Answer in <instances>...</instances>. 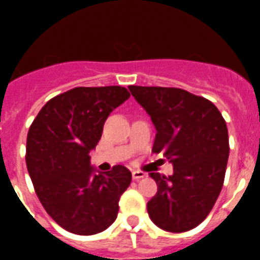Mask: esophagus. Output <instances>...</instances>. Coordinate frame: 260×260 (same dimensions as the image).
<instances>
[{
	"mask_svg": "<svg viewBox=\"0 0 260 260\" xmlns=\"http://www.w3.org/2000/svg\"><path fill=\"white\" fill-rule=\"evenodd\" d=\"M144 177H146V173H143V171H140V170L132 171V178H134V179H136V181H138V179H142V178H144Z\"/></svg>",
	"mask_w": 260,
	"mask_h": 260,
	"instance_id": "1",
	"label": "esophagus"
}]
</instances>
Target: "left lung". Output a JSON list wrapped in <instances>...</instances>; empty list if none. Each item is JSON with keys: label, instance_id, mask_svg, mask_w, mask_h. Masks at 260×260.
Returning a JSON list of instances; mask_svg holds the SVG:
<instances>
[{"label": "left lung", "instance_id": "8db88e82", "mask_svg": "<svg viewBox=\"0 0 260 260\" xmlns=\"http://www.w3.org/2000/svg\"><path fill=\"white\" fill-rule=\"evenodd\" d=\"M156 128L152 152L174 166L170 177L151 173L158 193L147 204L154 224L186 232L201 224L221 191L230 155L228 129L216 106L178 87L129 86Z\"/></svg>", "mask_w": 260, "mask_h": 260}]
</instances>
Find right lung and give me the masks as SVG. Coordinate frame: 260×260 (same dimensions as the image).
<instances>
[{"instance_id": "obj_1", "label": "right lung", "mask_w": 260, "mask_h": 260, "mask_svg": "<svg viewBox=\"0 0 260 260\" xmlns=\"http://www.w3.org/2000/svg\"><path fill=\"white\" fill-rule=\"evenodd\" d=\"M129 95L121 86L74 87L51 98L30 124L25 162L35 191L47 213L71 234H100L117 217L132 174L117 165L95 175L89 154L110 112Z\"/></svg>"}]
</instances>
